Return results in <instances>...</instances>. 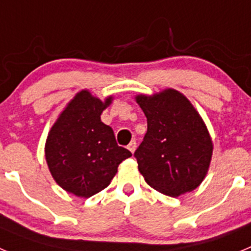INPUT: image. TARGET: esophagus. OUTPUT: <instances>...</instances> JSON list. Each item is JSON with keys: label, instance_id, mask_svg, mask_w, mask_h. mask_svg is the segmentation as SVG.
Wrapping results in <instances>:
<instances>
[{"label": "esophagus", "instance_id": "34e87169", "mask_svg": "<svg viewBox=\"0 0 251 251\" xmlns=\"http://www.w3.org/2000/svg\"><path fill=\"white\" fill-rule=\"evenodd\" d=\"M128 150L130 151V152H134V151H136V148H137V142L134 141V139H133V141H130V143L129 145H128Z\"/></svg>", "mask_w": 251, "mask_h": 251}]
</instances>
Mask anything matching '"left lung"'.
Masks as SVG:
<instances>
[{"label":"left lung","instance_id":"1","mask_svg":"<svg viewBox=\"0 0 251 251\" xmlns=\"http://www.w3.org/2000/svg\"><path fill=\"white\" fill-rule=\"evenodd\" d=\"M136 99L147 117V133L134 152L146 182L171 197L195 190L212 156L211 138L200 114L174 89Z\"/></svg>","mask_w":251,"mask_h":251}]
</instances>
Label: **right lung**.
Here are the masks:
<instances>
[{"instance_id": "add662e5", "label": "right lung", "mask_w": 251, "mask_h": 251, "mask_svg": "<svg viewBox=\"0 0 251 251\" xmlns=\"http://www.w3.org/2000/svg\"><path fill=\"white\" fill-rule=\"evenodd\" d=\"M112 101L95 98L88 90L75 95L45 146L49 170L57 185L79 197H90L109 185L122 161L132 153L117 145L114 132L100 121Z\"/></svg>"}]
</instances>
